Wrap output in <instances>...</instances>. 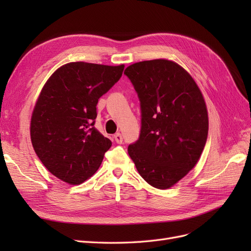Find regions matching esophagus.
I'll return each mask as SVG.
<instances>
[{
  "label": "esophagus",
  "mask_w": 251,
  "mask_h": 251,
  "mask_svg": "<svg viewBox=\"0 0 251 251\" xmlns=\"http://www.w3.org/2000/svg\"><path fill=\"white\" fill-rule=\"evenodd\" d=\"M114 139H115V141H116L118 144H121V143L124 142L123 135H121L120 133H116L115 135H114Z\"/></svg>",
  "instance_id": "1"
}]
</instances>
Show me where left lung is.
Listing matches in <instances>:
<instances>
[{"instance_id":"left-lung-1","label":"left lung","mask_w":251,"mask_h":251,"mask_svg":"<svg viewBox=\"0 0 251 251\" xmlns=\"http://www.w3.org/2000/svg\"><path fill=\"white\" fill-rule=\"evenodd\" d=\"M125 74L141 111L139 138L127 153L149 184L170 188L197 164L206 143L204 98L191 75L172 60H144L128 66Z\"/></svg>"}]
</instances>
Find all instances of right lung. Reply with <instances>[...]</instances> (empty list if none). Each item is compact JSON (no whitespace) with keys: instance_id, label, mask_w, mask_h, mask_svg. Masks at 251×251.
<instances>
[{"instance_id":"add662e5","label":"right lung","mask_w":251,"mask_h":251,"mask_svg":"<svg viewBox=\"0 0 251 251\" xmlns=\"http://www.w3.org/2000/svg\"><path fill=\"white\" fill-rule=\"evenodd\" d=\"M124 69V65L70 63L45 83L32 113L30 135L37 157L58 179L80 184L100 166L112 142L94 126L96 105Z\"/></svg>"}]
</instances>
